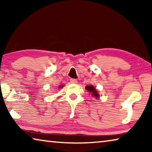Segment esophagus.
I'll list each match as a JSON object with an SVG mask.
<instances>
[{"instance_id": "34e87169", "label": "esophagus", "mask_w": 152, "mask_h": 152, "mask_svg": "<svg viewBox=\"0 0 152 152\" xmlns=\"http://www.w3.org/2000/svg\"><path fill=\"white\" fill-rule=\"evenodd\" d=\"M70 82L72 84H77L78 83V80H77L76 79L72 78V79H70Z\"/></svg>"}]
</instances>
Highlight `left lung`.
Masks as SVG:
<instances>
[{"mask_svg":"<svg viewBox=\"0 0 152 152\" xmlns=\"http://www.w3.org/2000/svg\"><path fill=\"white\" fill-rule=\"evenodd\" d=\"M86 89L88 92H91L92 96H94L95 98H96V99H97V98L99 97V94H98L96 90L94 88V87L93 86H86Z\"/></svg>","mask_w":152,"mask_h":152,"instance_id":"8db88e82","label":"left lung"}]
</instances>
